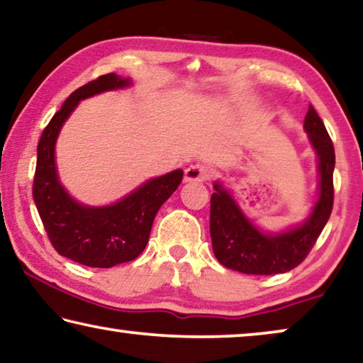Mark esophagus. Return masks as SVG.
<instances>
[{
  "label": "esophagus",
  "instance_id": "34e87169",
  "mask_svg": "<svg viewBox=\"0 0 363 363\" xmlns=\"http://www.w3.org/2000/svg\"><path fill=\"white\" fill-rule=\"evenodd\" d=\"M212 176H213L212 166L197 163V164H192L187 167L186 172H184V181L186 182H202V181L210 179Z\"/></svg>",
  "mask_w": 363,
  "mask_h": 363
}]
</instances>
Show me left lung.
<instances>
[{"label": "left lung", "mask_w": 363, "mask_h": 363, "mask_svg": "<svg viewBox=\"0 0 363 363\" xmlns=\"http://www.w3.org/2000/svg\"><path fill=\"white\" fill-rule=\"evenodd\" d=\"M305 132L316 153L318 196L298 225L266 231L254 223L221 181L213 182L210 199V236L215 257L231 270L252 275L289 272L308 256L333 210V172L336 155L331 138L313 106L308 107Z\"/></svg>", "instance_id": "left-lung-1"}]
</instances>
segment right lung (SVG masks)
Listing matches in <instances>:
<instances>
[{
  "instance_id": "1",
  "label": "right lung",
  "mask_w": 363,
  "mask_h": 363,
  "mask_svg": "<svg viewBox=\"0 0 363 363\" xmlns=\"http://www.w3.org/2000/svg\"><path fill=\"white\" fill-rule=\"evenodd\" d=\"M132 84V78L109 73L81 86L52 117L37 147L32 194L42 223L58 254L88 267L107 269L138 257L147 246L160 207L182 181V169H174L151 177L109 205L79 202L62 184L55 147L65 122L81 101Z\"/></svg>"
}]
</instances>
